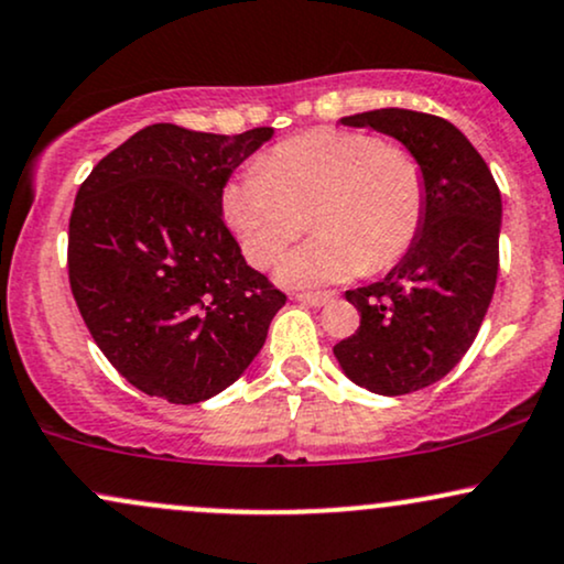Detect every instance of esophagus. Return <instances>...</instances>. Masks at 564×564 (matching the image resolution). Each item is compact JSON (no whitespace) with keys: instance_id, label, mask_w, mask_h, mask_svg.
<instances>
[{"instance_id":"obj_1","label":"esophagus","mask_w":564,"mask_h":564,"mask_svg":"<svg viewBox=\"0 0 564 564\" xmlns=\"http://www.w3.org/2000/svg\"><path fill=\"white\" fill-rule=\"evenodd\" d=\"M294 300L302 304H310V307H326L334 296L332 294H310V291H302V294H294Z\"/></svg>"}]
</instances>
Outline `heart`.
Wrapping results in <instances>:
<instances>
[{
    "instance_id": "1",
    "label": "heart",
    "mask_w": 564,
    "mask_h": 564,
    "mask_svg": "<svg viewBox=\"0 0 564 564\" xmlns=\"http://www.w3.org/2000/svg\"><path fill=\"white\" fill-rule=\"evenodd\" d=\"M223 212L257 268L273 262L310 215L315 236L278 262V281L326 286L403 260L424 225L426 177L411 151L377 134L315 129L232 180Z\"/></svg>"
}]
</instances>
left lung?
Segmentation results:
<instances>
[{
  "label": "left lung",
  "mask_w": 564,
  "mask_h": 564,
  "mask_svg": "<svg viewBox=\"0 0 564 564\" xmlns=\"http://www.w3.org/2000/svg\"><path fill=\"white\" fill-rule=\"evenodd\" d=\"M339 124L377 129L419 159L426 215L390 273L345 294L360 328L334 347V358L368 392L424 390L464 358L494 300L501 193L462 129L440 116L379 108Z\"/></svg>",
  "instance_id": "left-lung-1"
}]
</instances>
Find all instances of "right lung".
<instances>
[{
	"mask_svg": "<svg viewBox=\"0 0 564 564\" xmlns=\"http://www.w3.org/2000/svg\"><path fill=\"white\" fill-rule=\"evenodd\" d=\"M273 132L145 127L76 193L70 291L102 355L151 398L177 405L215 398L260 355L286 304L246 264L223 219L230 174Z\"/></svg>",
	"mask_w": 564,
	"mask_h": 564,
	"instance_id": "add662e5",
	"label": "right lung"
}]
</instances>
